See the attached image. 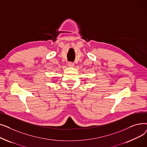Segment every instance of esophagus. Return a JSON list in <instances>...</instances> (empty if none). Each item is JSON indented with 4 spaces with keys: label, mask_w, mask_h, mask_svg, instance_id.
<instances>
[{
    "label": "esophagus",
    "mask_w": 147,
    "mask_h": 147,
    "mask_svg": "<svg viewBox=\"0 0 147 147\" xmlns=\"http://www.w3.org/2000/svg\"><path fill=\"white\" fill-rule=\"evenodd\" d=\"M68 65L70 67H73L74 65V63H72V62H68Z\"/></svg>",
    "instance_id": "1"
}]
</instances>
